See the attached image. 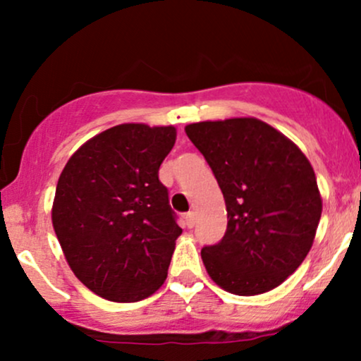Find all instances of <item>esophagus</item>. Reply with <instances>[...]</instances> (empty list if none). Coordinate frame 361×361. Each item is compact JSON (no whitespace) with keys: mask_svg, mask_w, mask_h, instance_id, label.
Returning <instances> with one entry per match:
<instances>
[{"mask_svg":"<svg viewBox=\"0 0 361 361\" xmlns=\"http://www.w3.org/2000/svg\"><path fill=\"white\" fill-rule=\"evenodd\" d=\"M185 222L188 227H193L195 226V214L193 212L185 214Z\"/></svg>","mask_w":361,"mask_h":361,"instance_id":"34e87169","label":"esophagus"}]
</instances>
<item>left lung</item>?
<instances>
[{"instance_id":"left-lung-1","label":"left lung","mask_w":361,"mask_h":361,"mask_svg":"<svg viewBox=\"0 0 361 361\" xmlns=\"http://www.w3.org/2000/svg\"><path fill=\"white\" fill-rule=\"evenodd\" d=\"M185 132L226 200V234L202 247L209 275L235 295L279 287L305 259L321 219V195L307 157L258 118L190 123Z\"/></svg>"}]
</instances>
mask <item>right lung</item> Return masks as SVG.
<instances>
[{
  "label": "right lung",
  "instance_id": "right-lung-1",
  "mask_svg": "<svg viewBox=\"0 0 361 361\" xmlns=\"http://www.w3.org/2000/svg\"><path fill=\"white\" fill-rule=\"evenodd\" d=\"M175 139V127L122 123L62 169L54 231L74 275L103 299L142 300L166 280L181 229L159 166Z\"/></svg>",
  "mask_w": 361,
  "mask_h": 361
}]
</instances>
